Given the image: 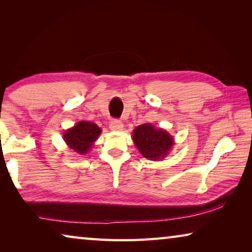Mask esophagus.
<instances>
[{
    "instance_id": "34e87169",
    "label": "esophagus",
    "mask_w": 252,
    "mask_h": 252,
    "mask_svg": "<svg viewBox=\"0 0 252 252\" xmlns=\"http://www.w3.org/2000/svg\"><path fill=\"white\" fill-rule=\"evenodd\" d=\"M110 129L112 131H121L123 129V125L120 120H117V119H114L110 122Z\"/></svg>"
}]
</instances>
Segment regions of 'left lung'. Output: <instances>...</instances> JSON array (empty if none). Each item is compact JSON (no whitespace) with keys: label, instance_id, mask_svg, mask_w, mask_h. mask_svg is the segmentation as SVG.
Segmentation results:
<instances>
[{"label":"left lung","instance_id":"8db88e82","mask_svg":"<svg viewBox=\"0 0 252 252\" xmlns=\"http://www.w3.org/2000/svg\"><path fill=\"white\" fill-rule=\"evenodd\" d=\"M132 139L140 153L152 161H160L173 146V138L163 129H156L151 123L136 126Z\"/></svg>","mask_w":252,"mask_h":252}]
</instances>
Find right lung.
<instances>
[{"mask_svg":"<svg viewBox=\"0 0 252 252\" xmlns=\"http://www.w3.org/2000/svg\"><path fill=\"white\" fill-rule=\"evenodd\" d=\"M100 134L101 129L95 123L81 121L73 127L66 130L63 133V139L74 152L79 155H85L90 151L93 142L99 138Z\"/></svg>","mask_w":252,"mask_h":252,"instance_id":"obj_1","label":"right lung"}]
</instances>
